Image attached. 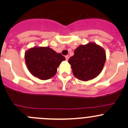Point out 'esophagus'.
I'll return each mask as SVG.
<instances>
[{"label":"esophagus","instance_id":"1","mask_svg":"<svg viewBox=\"0 0 128 128\" xmlns=\"http://www.w3.org/2000/svg\"><path fill=\"white\" fill-rule=\"evenodd\" d=\"M69 55H67V56H66V60H68V59H69Z\"/></svg>","mask_w":128,"mask_h":128}]
</instances>
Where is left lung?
<instances>
[{
  "mask_svg": "<svg viewBox=\"0 0 128 128\" xmlns=\"http://www.w3.org/2000/svg\"><path fill=\"white\" fill-rule=\"evenodd\" d=\"M106 53L104 48L94 42L80 45L68 62L74 75L82 81H88L98 76L104 68Z\"/></svg>",
  "mask_w": 128,
  "mask_h": 128,
  "instance_id": "obj_1",
  "label": "left lung"
}]
</instances>
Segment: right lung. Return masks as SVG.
Here are the masks:
<instances>
[{"instance_id": "right-lung-1", "label": "right lung", "mask_w": 128, "mask_h": 128, "mask_svg": "<svg viewBox=\"0 0 128 128\" xmlns=\"http://www.w3.org/2000/svg\"><path fill=\"white\" fill-rule=\"evenodd\" d=\"M24 59L28 70L33 76L48 80L56 74L57 68L66 58L50 47H34L26 51Z\"/></svg>"}]
</instances>
